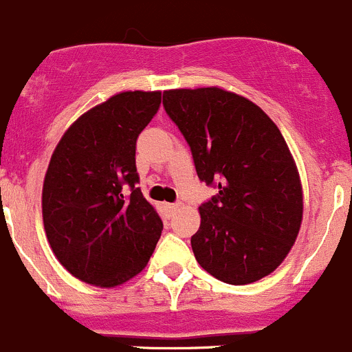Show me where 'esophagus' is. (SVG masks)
<instances>
[{
    "mask_svg": "<svg viewBox=\"0 0 352 352\" xmlns=\"http://www.w3.org/2000/svg\"><path fill=\"white\" fill-rule=\"evenodd\" d=\"M177 207H179V204H166V210H168L169 215H171L175 210H177Z\"/></svg>",
    "mask_w": 352,
    "mask_h": 352,
    "instance_id": "obj_1",
    "label": "esophagus"
}]
</instances>
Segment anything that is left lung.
Wrapping results in <instances>:
<instances>
[{
	"mask_svg": "<svg viewBox=\"0 0 352 352\" xmlns=\"http://www.w3.org/2000/svg\"><path fill=\"white\" fill-rule=\"evenodd\" d=\"M162 104L200 181L219 190L200 205L191 236L197 262L234 286L269 276L302 219L301 183L283 133L256 104L217 87L166 90Z\"/></svg>",
	"mask_w": 352,
	"mask_h": 352,
	"instance_id": "obj_1",
	"label": "left lung"
}]
</instances>
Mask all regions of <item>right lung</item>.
Wrapping results in <instances>:
<instances>
[{
	"label": "right lung",
	"mask_w": 352,
	"mask_h": 352,
	"mask_svg": "<svg viewBox=\"0 0 352 352\" xmlns=\"http://www.w3.org/2000/svg\"><path fill=\"white\" fill-rule=\"evenodd\" d=\"M161 92H121L66 130L44 177L43 219L54 255L72 276L114 287L140 274L162 221L137 173L138 135L157 114Z\"/></svg>",
	"instance_id": "1"
}]
</instances>
